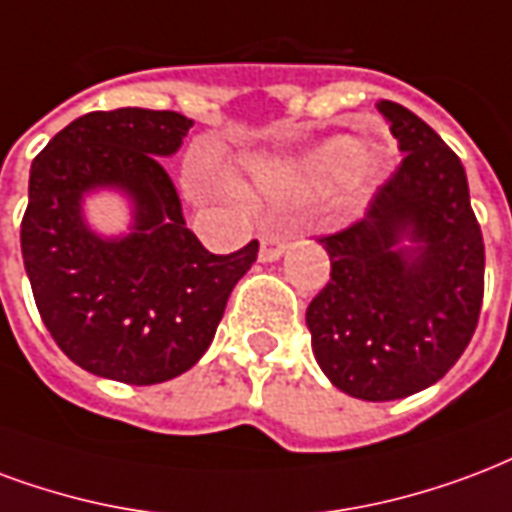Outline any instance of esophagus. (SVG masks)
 <instances>
[{
  "instance_id": "esophagus-1",
  "label": "esophagus",
  "mask_w": 512,
  "mask_h": 512,
  "mask_svg": "<svg viewBox=\"0 0 512 512\" xmlns=\"http://www.w3.org/2000/svg\"><path fill=\"white\" fill-rule=\"evenodd\" d=\"M287 241L282 236H263L260 238V260L263 263H274L279 257L285 255Z\"/></svg>"
}]
</instances>
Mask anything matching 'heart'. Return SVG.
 <instances>
[{"label": "heart", "mask_w": 512, "mask_h": 512, "mask_svg": "<svg viewBox=\"0 0 512 512\" xmlns=\"http://www.w3.org/2000/svg\"><path fill=\"white\" fill-rule=\"evenodd\" d=\"M380 168L382 151L374 143H358L350 135H336L317 143L301 157L260 165L255 173V195L266 203L290 206L323 198L336 187L344 192H361Z\"/></svg>", "instance_id": "1"}]
</instances>
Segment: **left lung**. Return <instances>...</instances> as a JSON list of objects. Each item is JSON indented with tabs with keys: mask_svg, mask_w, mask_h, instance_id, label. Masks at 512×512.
<instances>
[{
	"mask_svg": "<svg viewBox=\"0 0 512 512\" xmlns=\"http://www.w3.org/2000/svg\"><path fill=\"white\" fill-rule=\"evenodd\" d=\"M404 151L363 219L320 244L331 282L306 309L314 358L347 396L393 401L442 380L483 304L486 252L464 165L429 124L377 102Z\"/></svg>",
	"mask_w": 512,
	"mask_h": 512,
	"instance_id": "1",
	"label": "left lung"
}]
</instances>
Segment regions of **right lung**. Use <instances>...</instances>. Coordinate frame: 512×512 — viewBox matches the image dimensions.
Masks as SVG:
<instances>
[{
	"label": "right lung",
	"mask_w": 512,
	"mask_h": 512,
	"mask_svg": "<svg viewBox=\"0 0 512 512\" xmlns=\"http://www.w3.org/2000/svg\"><path fill=\"white\" fill-rule=\"evenodd\" d=\"M189 127L176 111H94L32 162L21 252L34 304L64 355L97 377L157 385L192 369L257 260V241L211 255L184 222L162 157ZM100 188L128 198L130 234L88 227L82 200Z\"/></svg>",
	"instance_id": "add662e5"
}]
</instances>
